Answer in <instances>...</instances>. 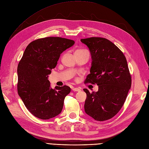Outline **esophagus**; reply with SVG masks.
<instances>
[{"label": "esophagus", "instance_id": "obj_1", "mask_svg": "<svg viewBox=\"0 0 149 149\" xmlns=\"http://www.w3.org/2000/svg\"><path fill=\"white\" fill-rule=\"evenodd\" d=\"M72 89L74 91H80L81 90L80 88H74V87H73Z\"/></svg>", "mask_w": 149, "mask_h": 149}]
</instances>
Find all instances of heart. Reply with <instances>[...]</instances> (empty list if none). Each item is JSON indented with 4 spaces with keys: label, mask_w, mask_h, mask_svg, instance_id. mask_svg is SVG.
Wrapping results in <instances>:
<instances>
[{
    "label": "heart",
    "mask_w": 149,
    "mask_h": 149,
    "mask_svg": "<svg viewBox=\"0 0 149 149\" xmlns=\"http://www.w3.org/2000/svg\"><path fill=\"white\" fill-rule=\"evenodd\" d=\"M77 52H85V51H86L85 50V49H78V50H77Z\"/></svg>",
    "instance_id": "obj_1"
}]
</instances>
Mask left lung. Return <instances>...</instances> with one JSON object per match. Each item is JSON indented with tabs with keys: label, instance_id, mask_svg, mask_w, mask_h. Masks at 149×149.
<instances>
[{
	"label": "left lung",
	"instance_id": "1",
	"mask_svg": "<svg viewBox=\"0 0 149 149\" xmlns=\"http://www.w3.org/2000/svg\"><path fill=\"white\" fill-rule=\"evenodd\" d=\"M88 47L92 59L90 74L85 84H97V92L86 93L85 111L97 121L112 118L122 109L131 86V77L123 52L102 37L81 39Z\"/></svg>",
	"mask_w": 149,
	"mask_h": 149
}]
</instances>
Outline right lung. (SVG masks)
I'll list each match as a JSON object with an SVG mask.
<instances>
[{
    "mask_svg": "<svg viewBox=\"0 0 149 149\" xmlns=\"http://www.w3.org/2000/svg\"><path fill=\"white\" fill-rule=\"evenodd\" d=\"M74 43L68 38L48 37L27 46L18 65L17 90L25 106L35 117L48 120L61 112L70 88L64 85L52 88L48 75L56 67L61 54Z\"/></svg>",
    "mask_w": 149,
    "mask_h": 149,
    "instance_id": "right-lung-1",
    "label": "right lung"
}]
</instances>
